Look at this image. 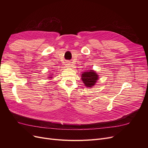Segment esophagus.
Returning <instances> with one entry per match:
<instances>
[{
	"instance_id": "1",
	"label": "esophagus",
	"mask_w": 148,
	"mask_h": 148,
	"mask_svg": "<svg viewBox=\"0 0 148 148\" xmlns=\"http://www.w3.org/2000/svg\"><path fill=\"white\" fill-rule=\"evenodd\" d=\"M65 65H66V67H68V68H69V67H73V65H72L71 62H68V61L66 62V63H65Z\"/></svg>"
}]
</instances>
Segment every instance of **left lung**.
I'll list each match as a JSON object with an SVG mask.
<instances>
[{"label": "left lung", "mask_w": 148, "mask_h": 148, "mask_svg": "<svg viewBox=\"0 0 148 148\" xmlns=\"http://www.w3.org/2000/svg\"><path fill=\"white\" fill-rule=\"evenodd\" d=\"M81 77V79L84 84L85 86L92 88L96 84L99 79V75L94 70L89 69V71L82 73Z\"/></svg>", "instance_id": "1"}]
</instances>
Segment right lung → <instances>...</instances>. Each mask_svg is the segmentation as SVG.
Listing matches in <instances>:
<instances>
[{
	"mask_svg": "<svg viewBox=\"0 0 148 148\" xmlns=\"http://www.w3.org/2000/svg\"><path fill=\"white\" fill-rule=\"evenodd\" d=\"M49 76H48V79H53V74H49Z\"/></svg>",
	"mask_w": 148,
	"mask_h": 148,
	"instance_id": "obj_1",
	"label": "right lung"
}]
</instances>
